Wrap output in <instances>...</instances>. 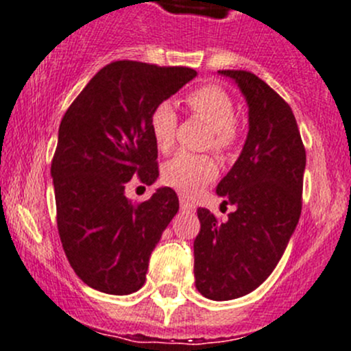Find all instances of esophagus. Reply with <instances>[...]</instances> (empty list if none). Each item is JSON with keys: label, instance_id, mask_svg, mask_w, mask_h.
<instances>
[{"label": "esophagus", "instance_id": "1", "mask_svg": "<svg viewBox=\"0 0 351 351\" xmlns=\"http://www.w3.org/2000/svg\"><path fill=\"white\" fill-rule=\"evenodd\" d=\"M179 202H180V209H182L184 213H194V211H196V206H194L193 202L186 201V197H182V196H180Z\"/></svg>", "mask_w": 351, "mask_h": 351}]
</instances>
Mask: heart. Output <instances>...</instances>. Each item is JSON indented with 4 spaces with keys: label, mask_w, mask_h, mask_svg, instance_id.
I'll return each mask as SVG.
<instances>
[{
    "label": "heart",
    "mask_w": 351,
    "mask_h": 351,
    "mask_svg": "<svg viewBox=\"0 0 351 351\" xmlns=\"http://www.w3.org/2000/svg\"><path fill=\"white\" fill-rule=\"evenodd\" d=\"M186 104L194 117L201 118L211 128L208 147L218 154H226L234 147L238 138L237 106L231 96L219 86H202L194 89L186 97ZM150 130L157 149L167 154L176 142L177 114L172 103L162 101L155 106L150 117ZM218 174V167L211 155H193L179 152L162 169V179L165 184L193 196L204 184Z\"/></svg>",
    "instance_id": "b5f03b06"
}]
</instances>
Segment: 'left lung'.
I'll return each mask as SVG.
<instances>
[{
  "label": "left lung",
  "mask_w": 351,
  "mask_h": 351,
  "mask_svg": "<svg viewBox=\"0 0 351 351\" xmlns=\"http://www.w3.org/2000/svg\"><path fill=\"white\" fill-rule=\"evenodd\" d=\"M233 79L248 104L243 150L216 187L233 206L218 221L197 209L194 240L196 289L213 301L255 291L279 263L302 208L306 150L291 106L267 82L247 71H218Z\"/></svg>",
  "instance_id": "left-lung-1"
}]
</instances>
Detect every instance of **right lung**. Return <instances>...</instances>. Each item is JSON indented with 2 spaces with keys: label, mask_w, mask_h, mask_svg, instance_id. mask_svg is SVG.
Wrapping results in <instances>:
<instances>
[{
  "label": "right lung",
  "mask_w": 351,
  "mask_h": 351,
  "mask_svg": "<svg viewBox=\"0 0 351 351\" xmlns=\"http://www.w3.org/2000/svg\"><path fill=\"white\" fill-rule=\"evenodd\" d=\"M189 67L108 64L69 106L52 158L57 228L79 279L126 295L145 284L155 245L179 211L171 187L133 204L126 184L158 177L152 111L196 77Z\"/></svg>",
  "instance_id": "obj_1"
}]
</instances>
